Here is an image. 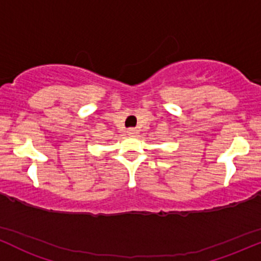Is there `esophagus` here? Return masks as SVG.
I'll list each match as a JSON object with an SVG mask.
<instances>
[{
  "label": "esophagus",
  "instance_id": "obj_1",
  "mask_svg": "<svg viewBox=\"0 0 261 261\" xmlns=\"http://www.w3.org/2000/svg\"><path fill=\"white\" fill-rule=\"evenodd\" d=\"M138 134H139V131L136 130V128H134V127L128 128V130H127V135H130V136H136Z\"/></svg>",
  "mask_w": 261,
  "mask_h": 261
}]
</instances>
